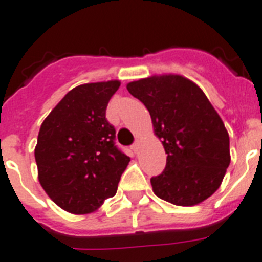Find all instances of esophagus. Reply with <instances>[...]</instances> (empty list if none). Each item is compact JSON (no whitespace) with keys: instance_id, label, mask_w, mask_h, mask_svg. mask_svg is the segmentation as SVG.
Segmentation results:
<instances>
[{"instance_id":"34e87169","label":"esophagus","mask_w":262,"mask_h":262,"mask_svg":"<svg viewBox=\"0 0 262 262\" xmlns=\"http://www.w3.org/2000/svg\"><path fill=\"white\" fill-rule=\"evenodd\" d=\"M130 149H132V150H133V151H135V153H137V151H138V142H135V144L132 145Z\"/></svg>"}]
</instances>
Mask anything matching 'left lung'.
Wrapping results in <instances>:
<instances>
[{"label":"left lung","mask_w":262,"mask_h":262,"mask_svg":"<svg viewBox=\"0 0 262 262\" xmlns=\"http://www.w3.org/2000/svg\"><path fill=\"white\" fill-rule=\"evenodd\" d=\"M150 113L166 151V166L151 177L157 197L179 206L197 205L216 192L230 164L229 135L205 93L177 74L126 85Z\"/></svg>","instance_id":"1"}]
</instances>
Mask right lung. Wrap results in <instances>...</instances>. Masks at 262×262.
<instances>
[{"mask_svg":"<svg viewBox=\"0 0 262 262\" xmlns=\"http://www.w3.org/2000/svg\"><path fill=\"white\" fill-rule=\"evenodd\" d=\"M120 81L83 83L57 104L39 127L38 180L57 205L73 214L97 210L117 192L130 158L116 146L106 106Z\"/></svg>","mask_w":262,"mask_h":262,"instance_id":"right-lung-1","label":"right lung"}]
</instances>
